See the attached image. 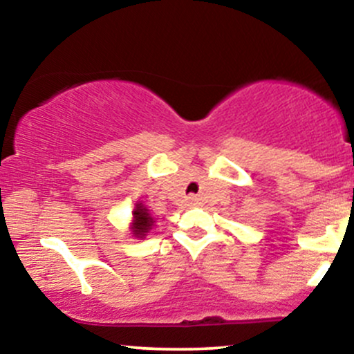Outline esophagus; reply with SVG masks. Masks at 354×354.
Instances as JSON below:
<instances>
[{"label":"esophagus","instance_id":"34e87169","mask_svg":"<svg viewBox=\"0 0 354 354\" xmlns=\"http://www.w3.org/2000/svg\"><path fill=\"white\" fill-rule=\"evenodd\" d=\"M196 203H198V198L196 196H189L188 198V205L193 206V205H196Z\"/></svg>","mask_w":354,"mask_h":354}]
</instances>
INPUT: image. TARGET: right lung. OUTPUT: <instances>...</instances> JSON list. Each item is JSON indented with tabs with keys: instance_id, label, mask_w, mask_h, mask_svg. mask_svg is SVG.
I'll return each mask as SVG.
<instances>
[{
	"instance_id": "obj_1",
	"label": "right lung",
	"mask_w": 354,
	"mask_h": 354,
	"mask_svg": "<svg viewBox=\"0 0 354 354\" xmlns=\"http://www.w3.org/2000/svg\"><path fill=\"white\" fill-rule=\"evenodd\" d=\"M154 225V219L149 211L145 208L143 203H136L135 211H133V223H131V231L133 236L136 238H145L146 233H149L151 226Z\"/></svg>"
}]
</instances>
